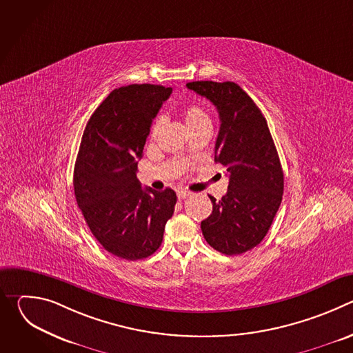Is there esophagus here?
Listing matches in <instances>:
<instances>
[{
	"instance_id": "34e87169",
	"label": "esophagus",
	"mask_w": 353,
	"mask_h": 353,
	"mask_svg": "<svg viewBox=\"0 0 353 353\" xmlns=\"http://www.w3.org/2000/svg\"><path fill=\"white\" fill-rule=\"evenodd\" d=\"M190 194H191V192H190V191H185V190H180V191H177V196H179V199H184V198H187Z\"/></svg>"
}]
</instances>
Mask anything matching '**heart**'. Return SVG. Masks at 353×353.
<instances>
[{
	"label": "heart",
	"mask_w": 353,
	"mask_h": 353,
	"mask_svg": "<svg viewBox=\"0 0 353 353\" xmlns=\"http://www.w3.org/2000/svg\"><path fill=\"white\" fill-rule=\"evenodd\" d=\"M184 120L185 124L188 127V130L191 128H196L201 125H211V120L208 113L205 112L204 108H201L199 105H188L184 110ZM163 124V116H158L152 124V130H150V135L155 137L161 128V125Z\"/></svg>",
	"instance_id": "obj_1"
}]
</instances>
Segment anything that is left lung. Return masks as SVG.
Wrapping results in <instances>:
<instances>
[{
    "instance_id": "8db88e82",
    "label": "left lung",
    "mask_w": 353,
    "mask_h": 353,
    "mask_svg": "<svg viewBox=\"0 0 353 353\" xmlns=\"http://www.w3.org/2000/svg\"><path fill=\"white\" fill-rule=\"evenodd\" d=\"M216 108L221 128L215 162L225 166L228 192L212 201L201 222L207 243L226 256L260 244L271 228L283 194V172L261 110L237 83L195 81L185 85Z\"/></svg>"
}]
</instances>
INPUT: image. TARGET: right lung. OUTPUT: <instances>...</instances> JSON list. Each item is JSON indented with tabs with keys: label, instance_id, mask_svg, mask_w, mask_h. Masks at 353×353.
I'll return each mask as SVG.
<instances>
[{
	"label": "right lung",
	"instance_id": "add662e5",
	"mask_svg": "<svg viewBox=\"0 0 353 353\" xmlns=\"http://www.w3.org/2000/svg\"><path fill=\"white\" fill-rule=\"evenodd\" d=\"M172 88L134 83L110 92L89 119L74 169L78 207L96 240L113 256L135 261L161 247L176 205L172 188H142L143 145Z\"/></svg>",
	"mask_w": 353,
	"mask_h": 353
}]
</instances>
